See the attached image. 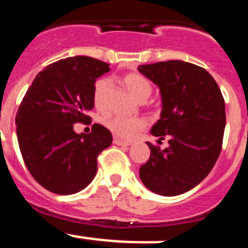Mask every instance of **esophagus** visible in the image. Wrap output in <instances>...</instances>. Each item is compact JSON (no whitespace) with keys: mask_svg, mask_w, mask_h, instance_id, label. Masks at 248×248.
<instances>
[{"mask_svg":"<svg viewBox=\"0 0 248 248\" xmlns=\"http://www.w3.org/2000/svg\"><path fill=\"white\" fill-rule=\"evenodd\" d=\"M114 144H116V145H122V146H129V145H132L131 141L122 140V139H119V138H114Z\"/></svg>","mask_w":248,"mask_h":248,"instance_id":"34e87169","label":"esophagus"}]
</instances>
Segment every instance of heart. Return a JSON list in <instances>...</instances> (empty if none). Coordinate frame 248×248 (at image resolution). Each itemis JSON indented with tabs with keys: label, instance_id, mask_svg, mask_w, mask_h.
Wrapping results in <instances>:
<instances>
[{
	"label": "heart",
	"instance_id": "heart-1",
	"mask_svg": "<svg viewBox=\"0 0 248 248\" xmlns=\"http://www.w3.org/2000/svg\"><path fill=\"white\" fill-rule=\"evenodd\" d=\"M124 83L129 93L139 102H145L153 92L150 81L140 74H128L124 78ZM110 88L111 81L109 78H99L95 81L93 86V103L97 109H105ZM145 121L140 117H124L115 115L105 120L107 128L115 137L121 139H133L145 127Z\"/></svg>",
	"mask_w": 248,
	"mask_h": 248
}]
</instances>
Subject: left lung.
I'll list each match as a JSON object with an SVG mask.
<instances>
[{
  "label": "left lung",
  "instance_id": "8db88e82",
  "mask_svg": "<svg viewBox=\"0 0 248 248\" xmlns=\"http://www.w3.org/2000/svg\"><path fill=\"white\" fill-rule=\"evenodd\" d=\"M138 70L160 90L162 110L151 134L160 140L168 138L163 150L146 141L150 157L139 175L153 193L180 195L207 177L222 150V92L205 69L182 60L139 65Z\"/></svg>",
  "mask_w": 248,
  "mask_h": 248
}]
</instances>
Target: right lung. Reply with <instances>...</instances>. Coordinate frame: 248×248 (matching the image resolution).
Wrapping results in <instances>:
<instances>
[{"instance_id":"add662e5","label":"right lung","mask_w":248,"mask_h":248,"mask_svg":"<svg viewBox=\"0 0 248 248\" xmlns=\"http://www.w3.org/2000/svg\"><path fill=\"white\" fill-rule=\"evenodd\" d=\"M109 64L85 55L58 60L36 75L16 116L19 148L36 182L58 195L76 194L97 173V157L112 143L99 124L90 134L74 131L88 124L95 80Z\"/></svg>"}]
</instances>
